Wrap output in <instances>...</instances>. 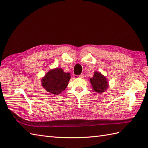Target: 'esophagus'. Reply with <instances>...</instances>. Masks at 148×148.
<instances>
[{
  "label": "esophagus",
  "instance_id": "esophagus-1",
  "mask_svg": "<svg viewBox=\"0 0 148 148\" xmlns=\"http://www.w3.org/2000/svg\"><path fill=\"white\" fill-rule=\"evenodd\" d=\"M78 77H79V78H84V73L80 74V75H78Z\"/></svg>",
  "mask_w": 148,
  "mask_h": 148
}]
</instances>
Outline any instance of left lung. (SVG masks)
Instances as JSON below:
<instances>
[{
    "label": "left lung",
    "mask_w": 148,
    "mask_h": 148,
    "mask_svg": "<svg viewBox=\"0 0 148 148\" xmlns=\"http://www.w3.org/2000/svg\"><path fill=\"white\" fill-rule=\"evenodd\" d=\"M90 81L92 85L93 90L100 93L105 92L109 85L106 78L97 71L95 72L94 75L90 79Z\"/></svg>",
    "instance_id": "1"
}]
</instances>
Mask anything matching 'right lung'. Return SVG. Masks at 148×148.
Instances as JSON below:
<instances>
[{"label":"right lung","instance_id":"right-lung-1","mask_svg":"<svg viewBox=\"0 0 148 148\" xmlns=\"http://www.w3.org/2000/svg\"><path fill=\"white\" fill-rule=\"evenodd\" d=\"M70 79V74L64 73L61 68L51 70L42 78L41 84L47 91L58 95L65 90Z\"/></svg>","mask_w":148,"mask_h":148}]
</instances>
